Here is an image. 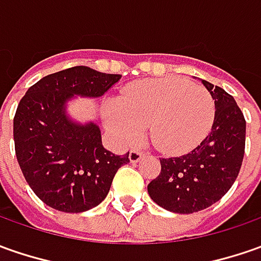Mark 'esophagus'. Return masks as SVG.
<instances>
[{
	"label": "esophagus",
	"mask_w": 261,
	"mask_h": 261,
	"mask_svg": "<svg viewBox=\"0 0 261 261\" xmlns=\"http://www.w3.org/2000/svg\"><path fill=\"white\" fill-rule=\"evenodd\" d=\"M128 159H130L131 163H139L140 160L143 159V153L139 151V150H131L130 154H128Z\"/></svg>",
	"instance_id": "esophagus-1"
}]
</instances>
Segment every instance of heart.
I'll list each match as a JSON object with an SVG mask.
<instances>
[{
    "label": "heart",
    "instance_id": "1",
    "mask_svg": "<svg viewBox=\"0 0 261 261\" xmlns=\"http://www.w3.org/2000/svg\"><path fill=\"white\" fill-rule=\"evenodd\" d=\"M215 101L202 88L182 77L146 79L128 86L120 102L107 108L110 127L133 144L150 125V140L162 151L180 154L196 147L210 133Z\"/></svg>",
    "mask_w": 261,
    "mask_h": 261
}]
</instances>
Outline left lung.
<instances>
[{"label": "left lung", "mask_w": 261, "mask_h": 261, "mask_svg": "<svg viewBox=\"0 0 261 261\" xmlns=\"http://www.w3.org/2000/svg\"><path fill=\"white\" fill-rule=\"evenodd\" d=\"M215 101L211 133L188 154L160 159V175L147 186L154 202L176 214H193L218 202L237 179L244 158L246 120L236 99L202 81Z\"/></svg>", "instance_id": "obj_1"}]
</instances>
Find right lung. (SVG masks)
Listing matches in <instances>:
<instances>
[{
  "mask_svg": "<svg viewBox=\"0 0 261 261\" xmlns=\"http://www.w3.org/2000/svg\"><path fill=\"white\" fill-rule=\"evenodd\" d=\"M121 75L75 66L41 77L25 92L14 117V144L27 184L50 208L69 214L92 210L110 192L128 153L102 146L98 124L75 121L68 103L99 98Z\"/></svg>",
  "mask_w": 261,
  "mask_h": 261,
  "instance_id": "1",
  "label": "right lung"
}]
</instances>
